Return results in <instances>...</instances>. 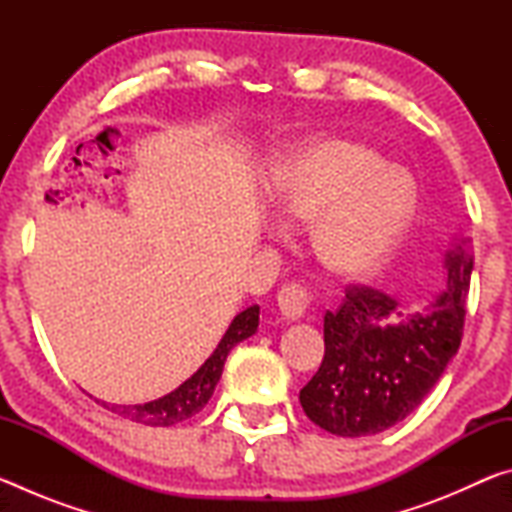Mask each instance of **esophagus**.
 <instances>
[{"instance_id":"1","label":"esophagus","mask_w":512,"mask_h":512,"mask_svg":"<svg viewBox=\"0 0 512 512\" xmlns=\"http://www.w3.org/2000/svg\"><path fill=\"white\" fill-rule=\"evenodd\" d=\"M309 302L311 296L300 284H284L280 293H277V307H280L282 316L287 320H300L305 316Z\"/></svg>"}]
</instances>
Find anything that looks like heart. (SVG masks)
Masks as SVG:
<instances>
[{"instance_id":"obj_1","label":"heart","mask_w":512,"mask_h":512,"mask_svg":"<svg viewBox=\"0 0 512 512\" xmlns=\"http://www.w3.org/2000/svg\"><path fill=\"white\" fill-rule=\"evenodd\" d=\"M268 201L282 221L311 223L325 271L359 280L379 271L411 230L418 183L368 146L318 135L277 164Z\"/></svg>"}]
</instances>
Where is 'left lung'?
I'll return each instance as SVG.
<instances>
[{
	"label": "left lung",
	"mask_w": 512,
	"mask_h": 512,
	"mask_svg": "<svg viewBox=\"0 0 512 512\" xmlns=\"http://www.w3.org/2000/svg\"><path fill=\"white\" fill-rule=\"evenodd\" d=\"M472 268L470 239H454L447 287L413 314L381 291L348 289L343 305L325 314V357L300 391L307 418L334 436L359 438L418 409L461 345Z\"/></svg>",
	"instance_id": "obj_1"
}]
</instances>
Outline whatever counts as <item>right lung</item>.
Segmentation results:
<instances>
[{
    "label": "right lung",
    "mask_w": 512,
    "mask_h": 512,
    "mask_svg": "<svg viewBox=\"0 0 512 512\" xmlns=\"http://www.w3.org/2000/svg\"><path fill=\"white\" fill-rule=\"evenodd\" d=\"M259 325V307L253 305L241 311L235 318H232L230 327L225 329L223 339L216 345V350L210 354L201 368H198L192 377H189L185 384H180L176 391L169 395L158 397V400L146 402V404H106L108 411L121 415V418L133 420L146 424V427H171V424H178L187 418H192L198 411H203V406L210 402L216 384H219L221 372L225 366V359H228L230 350L235 348L237 343L246 341L248 336L257 332Z\"/></svg>",
    "instance_id": "obj_1"
}]
</instances>
